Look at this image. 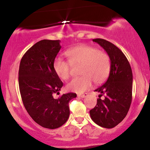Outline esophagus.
<instances>
[{
    "label": "esophagus",
    "instance_id": "34e87169",
    "mask_svg": "<svg viewBox=\"0 0 150 150\" xmlns=\"http://www.w3.org/2000/svg\"><path fill=\"white\" fill-rule=\"evenodd\" d=\"M87 95H88V94L85 93V94H78V95H77V97H81V98H85V97H87Z\"/></svg>",
    "mask_w": 150,
    "mask_h": 150
}]
</instances>
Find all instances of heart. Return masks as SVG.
I'll return each instance as SVG.
<instances>
[{
  "label": "heart",
  "instance_id": "heart-1",
  "mask_svg": "<svg viewBox=\"0 0 150 150\" xmlns=\"http://www.w3.org/2000/svg\"><path fill=\"white\" fill-rule=\"evenodd\" d=\"M68 61L57 58L53 62V70L62 80L70 77L72 66L80 65L81 77L71 80L66 86L68 91L83 93L94 83L102 82L107 77L111 69V61L107 53L88 45H80L71 48L65 51Z\"/></svg>",
  "mask_w": 150,
  "mask_h": 150
}]
</instances>
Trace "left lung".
<instances>
[{"label":"left lung","mask_w":150,"mask_h":150,"mask_svg":"<svg viewBox=\"0 0 150 150\" xmlns=\"http://www.w3.org/2000/svg\"><path fill=\"white\" fill-rule=\"evenodd\" d=\"M107 53L111 69L107 80L95 92L100 93L95 107L89 111L91 118L99 126L112 128L122 121L128 113L132 101V73L130 63L112 43L103 39H94ZM105 95V99L100 97Z\"/></svg>","instance_id":"left-lung-1"}]
</instances>
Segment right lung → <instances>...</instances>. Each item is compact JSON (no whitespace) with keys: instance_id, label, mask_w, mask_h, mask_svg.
Wrapping results in <instances>:
<instances>
[{"instance_id":"add662e5","label":"right lung","mask_w":150,"mask_h":150,"mask_svg":"<svg viewBox=\"0 0 150 150\" xmlns=\"http://www.w3.org/2000/svg\"><path fill=\"white\" fill-rule=\"evenodd\" d=\"M60 40L36 43L25 53L19 68V87L24 106L36 123L49 129L58 128L70 116L69 101L75 93L59 94L63 82L53 70V62L61 49Z\"/></svg>"}]
</instances>
